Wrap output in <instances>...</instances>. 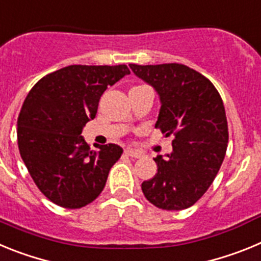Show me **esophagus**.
I'll list each match as a JSON object with an SVG mask.
<instances>
[{
    "label": "esophagus",
    "mask_w": 261,
    "mask_h": 261,
    "mask_svg": "<svg viewBox=\"0 0 261 261\" xmlns=\"http://www.w3.org/2000/svg\"><path fill=\"white\" fill-rule=\"evenodd\" d=\"M125 154L129 156H132V158H140L141 156V153H138V151L133 150V149H125Z\"/></svg>",
    "instance_id": "34e87169"
}]
</instances>
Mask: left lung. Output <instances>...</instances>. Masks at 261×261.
<instances>
[{"mask_svg":"<svg viewBox=\"0 0 261 261\" xmlns=\"http://www.w3.org/2000/svg\"><path fill=\"white\" fill-rule=\"evenodd\" d=\"M155 89L161 110L155 128L172 136V153L154 158L158 172L141 184L156 208L181 211L201 199L225 158L229 129L222 98L211 81L183 64H129Z\"/></svg>","mask_w":261,"mask_h":261,"instance_id":"8db88e82","label":"left lung"}]
</instances>
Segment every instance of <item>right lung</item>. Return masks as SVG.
<instances>
[{"label": "right lung", "instance_id": "right-lung-1", "mask_svg": "<svg viewBox=\"0 0 261 261\" xmlns=\"http://www.w3.org/2000/svg\"><path fill=\"white\" fill-rule=\"evenodd\" d=\"M130 70L126 65H70L49 73L27 94L18 116V147L32 180L59 206L78 209L100 195L119 145H95L81 136L99 99Z\"/></svg>", "mask_w": 261, "mask_h": 261}]
</instances>
